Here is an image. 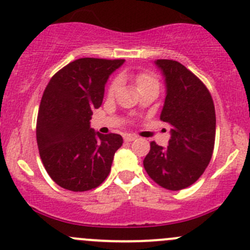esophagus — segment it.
Masks as SVG:
<instances>
[{
	"mask_svg": "<svg viewBox=\"0 0 250 250\" xmlns=\"http://www.w3.org/2000/svg\"><path fill=\"white\" fill-rule=\"evenodd\" d=\"M123 138H125V142H133V140L137 139V137L133 134H125V137Z\"/></svg>",
	"mask_w": 250,
	"mask_h": 250,
	"instance_id": "obj_1",
	"label": "esophagus"
}]
</instances>
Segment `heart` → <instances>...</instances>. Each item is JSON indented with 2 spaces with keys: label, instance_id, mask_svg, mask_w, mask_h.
<instances>
[{
  "label": "heart",
  "instance_id": "b5f03b06",
  "mask_svg": "<svg viewBox=\"0 0 250 250\" xmlns=\"http://www.w3.org/2000/svg\"><path fill=\"white\" fill-rule=\"evenodd\" d=\"M151 82H156V79H155V77L152 76V74L147 73V72H140V73H138L137 76H135V83H137L138 89L142 88V86L145 85V84L151 83ZM117 89H118V81H113L112 83L110 84V86H108V93H107L108 96L115 95Z\"/></svg>",
  "mask_w": 250,
  "mask_h": 250
}]
</instances>
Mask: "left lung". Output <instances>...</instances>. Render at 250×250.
I'll return each instance as SVG.
<instances>
[{"label": "left lung", "instance_id": "left-lung-1", "mask_svg": "<svg viewBox=\"0 0 250 250\" xmlns=\"http://www.w3.org/2000/svg\"><path fill=\"white\" fill-rule=\"evenodd\" d=\"M166 84L160 120L171 127L167 147L150 143L144 168L162 188L181 190L204 173L211 160L216 116L211 95L195 74L172 60H156Z\"/></svg>", "mask_w": 250, "mask_h": 250}]
</instances>
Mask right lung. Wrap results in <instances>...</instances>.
Wrapping results in <instances>:
<instances>
[{
	"instance_id": "add662e5",
	"label": "right lung",
	"mask_w": 250,
	"mask_h": 250,
	"mask_svg": "<svg viewBox=\"0 0 250 250\" xmlns=\"http://www.w3.org/2000/svg\"><path fill=\"white\" fill-rule=\"evenodd\" d=\"M123 63L79 58L60 69L43 91L36 121L39 154L48 176L64 189H94L110 173L123 139L95 132L90 120L103 104L108 77Z\"/></svg>"
}]
</instances>
